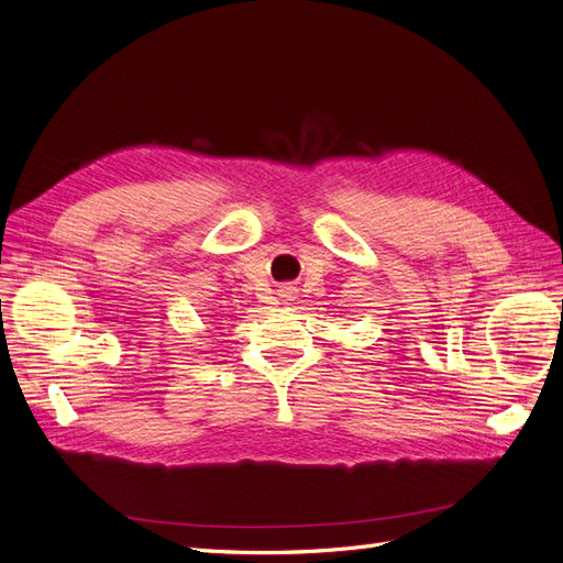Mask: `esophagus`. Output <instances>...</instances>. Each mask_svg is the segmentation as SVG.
Returning <instances> with one entry per match:
<instances>
[{
    "label": "esophagus",
    "mask_w": 563,
    "mask_h": 563,
    "mask_svg": "<svg viewBox=\"0 0 563 563\" xmlns=\"http://www.w3.org/2000/svg\"><path fill=\"white\" fill-rule=\"evenodd\" d=\"M279 296H282L284 300H291V298H294V291H291V288H282Z\"/></svg>",
    "instance_id": "1"
}]
</instances>
